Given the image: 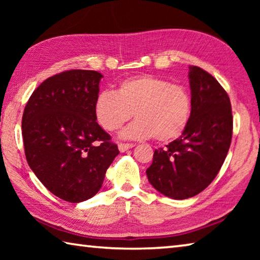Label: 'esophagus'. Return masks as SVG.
Segmentation results:
<instances>
[{
    "label": "esophagus",
    "mask_w": 260,
    "mask_h": 260,
    "mask_svg": "<svg viewBox=\"0 0 260 260\" xmlns=\"http://www.w3.org/2000/svg\"><path fill=\"white\" fill-rule=\"evenodd\" d=\"M134 146H135L134 143H119V144H118V149H119V151L124 152L126 150H128V149L133 148Z\"/></svg>",
    "instance_id": "esophagus-1"
}]
</instances>
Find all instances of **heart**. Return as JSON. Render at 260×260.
<instances>
[{"label":"heart","instance_id":"b5f03b06","mask_svg":"<svg viewBox=\"0 0 260 260\" xmlns=\"http://www.w3.org/2000/svg\"><path fill=\"white\" fill-rule=\"evenodd\" d=\"M94 111L99 124L109 132L121 128L134 112L138 119L121 132V138L155 136L159 142H169L187 128L191 99L183 86L144 74L121 81L117 91H101L96 96Z\"/></svg>","mask_w":260,"mask_h":260}]
</instances>
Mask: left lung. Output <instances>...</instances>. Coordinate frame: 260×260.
<instances>
[{"label": "left lung", "mask_w": 260, "mask_h": 260, "mask_svg": "<svg viewBox=\"0 0 260 260\" xmlns=\"http://www.w3.org/2000/svg\"><path fill=\"white\" fill-rule=\"evenodd\" d=\"M191 116L179 139L153 152L149 182L173 200L203 191L217 177L230 150L233 134L231 101L217 79L189 67Z\"/></svg>", "instance_id": "8db88e82"}]
</instances>
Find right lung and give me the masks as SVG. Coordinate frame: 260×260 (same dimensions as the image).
I'll list each match as a JSON object with an SVG mask.
<instances>
[{
  "mask_svg": "<svg viewBox=\"0 0 260 260\" xmlns=\"http://www.w3.org/2000/svg\"><path fill=\"white\" fill-rule=\"evenodd\" d=\"M102 74L70 70L48 78L26 104L21 131L30 170L59 199H91L118 156L94 111Z\"/></svg>",
  "mask_w": 260,
  "mask_h": 260,
  "instance_id": "1",
  "label": "right lung"
}]
</instances>
